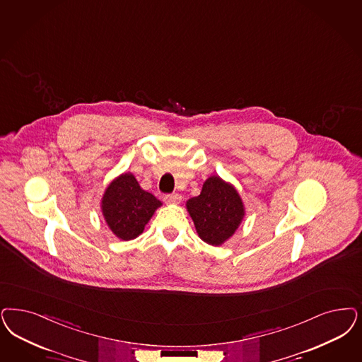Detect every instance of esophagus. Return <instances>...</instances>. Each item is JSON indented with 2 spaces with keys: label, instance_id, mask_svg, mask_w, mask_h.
Returning <instances> with one entry per match:
<instances>
[{
  "label": "esophagus",
  "instance_id": "esophagus-1",
  "mask_svg": "<svg viewBox=\"0 0 362 362\" xmlns=\"http://www.w3.org/2000/svg\"><path fill=\"white\" fill-rule=\"evenodd\" d=\"M182 197L179 194H167L164 195V202L168 203V204H176V203H180Z\"/></svg>",
  "mask_w": 362,
  "mask_h": 362
}]
</instances>
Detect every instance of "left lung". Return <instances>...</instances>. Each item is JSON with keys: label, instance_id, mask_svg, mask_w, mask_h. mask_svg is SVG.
<instances>
[{"label": "left lung", "instance_id": "8db88e82", "mask_svg": "<svg viewBox=\"0 0 362 362\" xmlns=\"http://www.w3.org/2000/svg\"><path fill=\"white\" fill-rule=\"evenodd\" d=\"M187 210L199 237L212 246L231 237L245 215L237 191L219 176L204 182L199 197L188 200Z\"/></svg>", "mask_w": 362, "mask_h": 362}]
</instances>
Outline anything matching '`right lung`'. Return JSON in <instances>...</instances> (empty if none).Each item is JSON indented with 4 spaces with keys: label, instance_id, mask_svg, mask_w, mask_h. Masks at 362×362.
Returning a JSON list of instances; mask_svg holds the SVG:
<instances>
[{
    "label": "right lung",
    "instance_id": "1",
    "mask_svg": "<svg viewBox=\"0 0 362 362\" xmlns=\"http://www.w3.org/2000/svg\"><path fill=\"white\" fill-rule=\"evenodd\" d=\"M101 204L103 215L113 234L129 240L143 233L144 226L162 203L141 189L134 175L123 174L108 186Z\"/></svg>",
    "mask_w": 362,
    "mask_h": 362
}]
</instances>
